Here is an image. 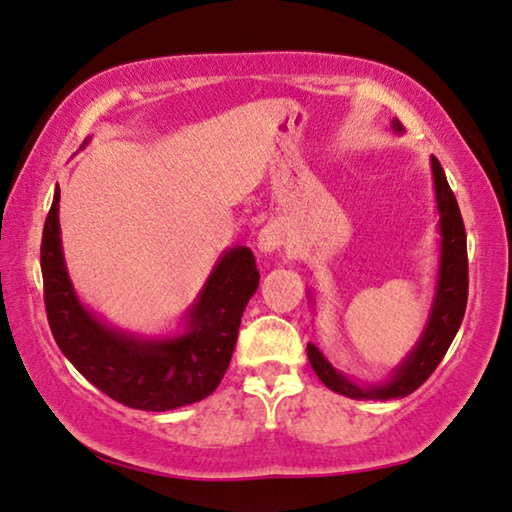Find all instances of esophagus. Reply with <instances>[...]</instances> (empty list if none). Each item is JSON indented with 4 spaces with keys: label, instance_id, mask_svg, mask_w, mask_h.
Masks as SVG:
<instances>
[{
    "label": "esophagus",
    "instance_id": "obj_1",
    "mask_svg": "<svg viewBox=\"0 0 512 512\" xmlns=\"http://www.w3.org/2000/svg\"><path fill=\"white\" fill-rule=\"evenodd\" d=\"M282 241H285V234H282L280 225H276V223L264 225L262 230H259V234H257V241H255L257 253L262 255V257H266V255H273V253H276V250H280Z\"/></svg>",
    "mask_w": 512,
    "mask_h": 512
}]
</instances>
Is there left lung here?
<instances>
[{
    "label": "left lung",
    "instance_id": "obj_1",
    "mask_svg": "<svg viewBox=\"0 0 512 512\" xmlns=\"http://www.w3.org/2000/svg\"><path fill=\"white\" fill-rule=\"evenodd\" d=\"M391 128L398 135L404 133L398 119L391 121ZM430 167L434 183V202H437L439 213V264L437 278H434L430 310H427L425 326L421 335H418L416 345L388 372V377L379 381L354 379L347 372H342L322 347L312 345V342L308 345V361L312 370H315V375L322 379L326 388H331L333 393L345 395V398L381 402L407 398L441 363V358L448 352V347H451L455 333L462 324L469 292L467 234H464V223L453 190L448 186L441 163L434 156H430Z\"/></svg>",
    "mask_w": 512,
    "mask_h": 512
}]
</instances>
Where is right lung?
<instances>
[{
  "mask_svg": "<svg viewBox=\"0 0 512 512\" xmlns=\"http://www.w3.org/2000/svg\"><path fill=\"white\" fill-rule=\"evenodd\" d=\"M41 271L45 310L61 354L98 391L142 411H172L216 391L230 368L243 310L259 285L253 250L225 248L177 329L158 335L119 329L80 301L68 276L59 186L43 227Z\"/></svg>",
  "mask_w": 512,
  "mask_h": 512,
  "instance_id": "right-lung-1",
  "label": "right lung"
}]
</instances>
